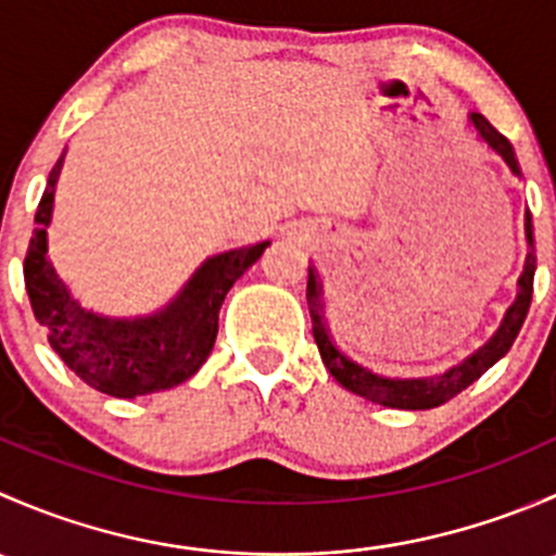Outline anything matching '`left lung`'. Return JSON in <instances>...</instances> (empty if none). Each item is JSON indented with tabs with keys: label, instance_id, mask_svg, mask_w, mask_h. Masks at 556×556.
Wrapping results in <instances>:
<instances>
[{
	"label": "left lung",
	"instance_id": "left-lung-1",
	"mask_svg": "<svg viewBox=\"0 0 556 556\" xmlns=\"http://www.w3.org/2000/svg\"><path fill=\"white\" fill-rule=\"evenodd\" d=\"M470 121H473L476 134L506 161V166L519 177V164L517 155H514L511 142L503 137L501 131H495L490 121L479 112H470ZM525 233H527V244H530V252H527V263L525 271L519 277V295L517 301L511 304V309L506 312V319H503L501 330L492 336L490 344L481 346L476 355H470L468 361L459 363V366L450 368L441 377H430V379H395V377H384V374L371 371L368 366L357 363L355 357L346 355L344 350H339V344L330 336L328 323H325V301H323V285H319L317 271L314 266H309V282H306V301H309V314H312V333L314 341H317L319 357H323L325 368L330 371V377L336 379L344 390L355 392V395L366 397V401L379 403V406H390V408H408V412H417V408H435L441 403L452 401L454 395L470 387L486 368L495 366L503 355L514 346L517 341L521 325H525L527 312H530V301H532V277H535V247H532V217L530 212L525 215Z\"/></svg>",
	"mask_w": 556,
	"mask_h": 556
}]
</instances>
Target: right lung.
<instances>
[{
	"mask_svg": "<svg viewBox=\"0 0 556 556\" xmlns=\"http://www.w3.org/2000/svg\"><path fill=\"white\" fill-rule=\"evenodd\" d=\"M61 164L64 159L50 169L24 261L31 312L48 330L50 346L83 382L112 397L150 395L182 384L215 346L217 314L228 290L268 242L204 261L182 293L150 317H104L80 306L48 261V223Z\"/></svg>",
	"mask_w": 556,
	"mask_h": 556,
	"instance_id": "add662e5",
	"label": "right lung"
}]
</instances>
